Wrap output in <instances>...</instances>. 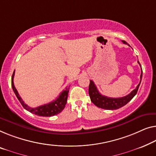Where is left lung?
<instances>
[{"label": "left lung", "instance_id": "left-lung-1", "mask_svg": "<svg viewBox=\"0 0 156 156\" xmlns=\"http://www.w3.org/2000/svg\"><path fill=\"white\" fill-rule=\"evenodd\" d=\"M123 44L129 45L127 42L125 41H122ZM139 64L140 65L139 62L138 61ZM140 67H141V65ZM142 72L141 69V76H140V82L138 85H137L136 88L131 92L130 94L125 96L121 97V98H110V97H107L105 96H103L102 94H100L98 90L97 89V87L95 85L93 81L90 80V83L89 87V94L91 98V102L94 103L95 105L97 107L103 108L105 110H117L122 107V106L125 105L127 103H128L132 99L134 98V96L136 94L137 91H138L140 83L141 82L142 79Z\"/></svg>", "mask_w": 156, "mask_h": 156}]
</instances>
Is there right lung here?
I'll return each instance as SVG.
<instances>
[{"label":"right lung","instance_id":"right-lung-1","mask_svg":"<svg viewBox=\"0 0 156 156\" xmlns=\"http://www.w3.org/2000/svg\"><path fill=\"white\" fill-rule=\"evenodd\" d=\"M14 75H15V71L12 74V80H11L12 88L15 94L16 95L17 99L20 101V103H21L22 105L23 106L24 109L28 110L29 112H31V113L37 115L42 116V117H51V116H53L55 115H58V113H60V112H62V110L65 108V105H66L67 103V95H68L69 87L68 88H66L65 90H64L62 92H61V94H60V96H58L55 101H52V102L48 103V104L38 106L37 108H31L29 107V105L24 103L23 100H22L19 94H18L17 89H15L14 86V82H13Z\"/></svg>","mask_w":156,"mask_h":156}]
</instances>
